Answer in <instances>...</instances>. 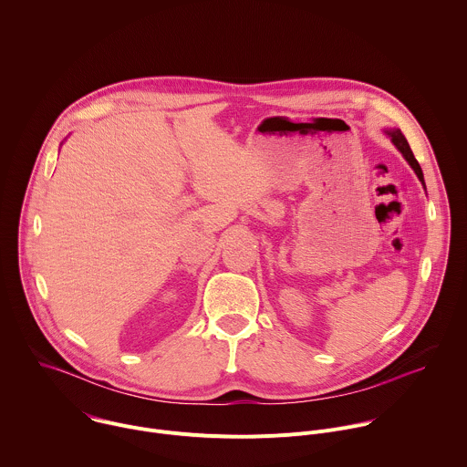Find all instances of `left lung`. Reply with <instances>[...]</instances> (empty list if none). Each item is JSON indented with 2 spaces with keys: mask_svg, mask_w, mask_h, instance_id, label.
<instances>
[{
  "mask_svg": "<svg viewBox=\"0 0 467 467\" xmlns=\"http://www.w3.org/2000/svg\"><path fill=\"white\" fill-rule=\"evenodd\" d=\"M383 133L390 139V142L396 146V150L403 155V159L409 162V166L412 168V171L416 173V177L420 179V182L423 184V188H425V182H423V173H421V168H420V164H418V161L414 159V155H412V151H410V148H409V144H407V140H405V137H403V133L400 131V130H383Z\"/></svg>",
  "mask_w": 467,
  "mask_h": 467,
  "instance_id": "1",
  "label": "left lung"
}]
</instances>
